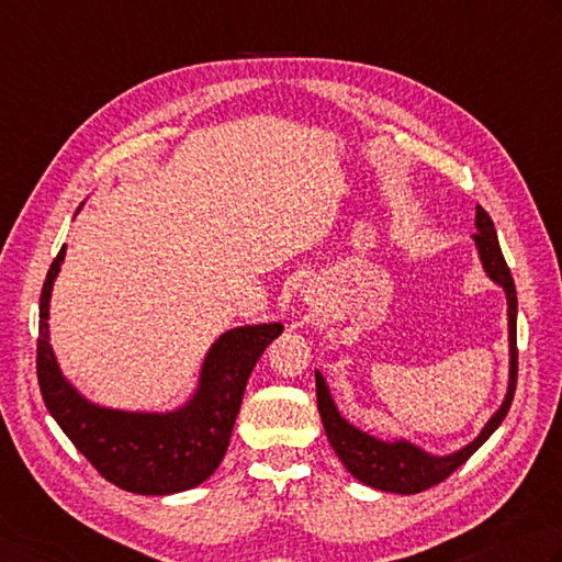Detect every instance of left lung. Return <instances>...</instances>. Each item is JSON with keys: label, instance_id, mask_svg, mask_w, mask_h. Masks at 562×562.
Listing matches in <instances>:
<instances>
[{"label": "left lung", "instance_id": "left-lung-1", "mask_svg": "<svg viewBox=\"0 0 562 562\" xmlns=\"http://www.w3.org/2000/svg\"><path fill=\"white\" fill-rule=\"evenodd\" d=\"M475 226L477 234L475 246L480 252L482 268L490 274L492 282H497L499 288L507 294V316H509V387L507 397H504L502 406L494 412L492 419L482 428L475 441H470L465 448L456 450L450 456H431L414 446L409 441H380V438L360 431L353 424H348L340 412L336 409V402L328 392V384L322 372L316 370V402H318V414H322L324 431L328 436V443L334 446L336 456L346 470L360 480L362 485L375 487L382 492H397V494H416L428 487L443 482L450 472H456L465 460L475 453V450L487 441V438L497 431V426L507 416L514 390H516V288L514 278L509 272L507 260L502 256L497 231L485 209L477 206L475 214Z\"/></svg>", "mask_w": 562, "mask_h": 562}]
</instances>
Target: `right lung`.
I'll return each instance as SVG.
<instances>
[{"label":"right lung","mask_w":562,"mask_h":562,"mask_svg":"<svg viewBox=\"0 0 562 562\" xmlns=\"http://www.w3.org/2000/svg\"><path fill=\"white\" fill-rule=\"evenodd\" d=\"M65 246L41 290L36 372L43 402L72 446L112 485L134 494H175L202 485L226 456L252 368L282 324L238 326L222 334L202 362L200 384L175 412H121L92 404L63 378L48 336L53 282Z\"/></svg>","instance_id":"right-lung-1"}]
</instances>
